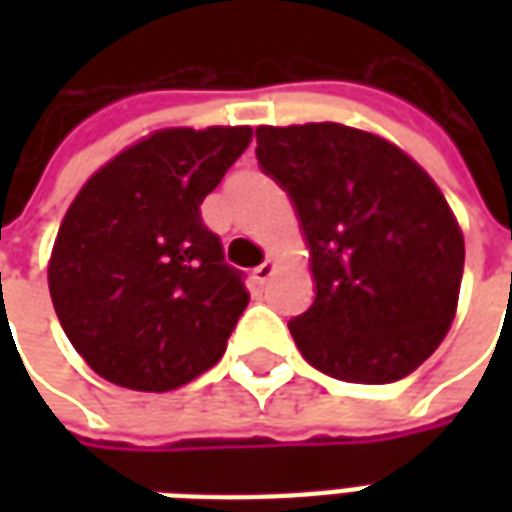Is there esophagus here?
Here are the masks:
<instances>
[{
    "label": "esophagus",
    "instance_id": "1",
    "mask_svg": "<svg viewBox=\"0 0 512 512\" xmlns=\"http://www.w3.org/2000/svg\"><path fill=\"white\" fill-rule=\"evenodd\" d=\"M271 274H274V263H271V260H266V263H260V266L252 271V279H255L257 285H266L268 279H271Z\"/></svg>",
    "mask_w": 512,
    "mask_h": 512
}]
</instances>
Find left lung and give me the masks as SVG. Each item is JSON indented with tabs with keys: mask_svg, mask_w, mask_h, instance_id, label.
Instances as JSON below:
<instances>
[{
	"mask_svg": "<svg viewBox=\"0 0 512 512\" xmlns=\"http://www.w3.org/2000/svg\"><path fill=\"white\" fill-rule=\"evenodd\" d=\"M257 164L293 200L315 301L288 323L301 356L351 384L414 373L450 329L463 235L439 186L381 136L340 123L260 126Z\"/></svg>",
	"mask_w": 512,
	"mask_h": 512,
	"instance_id": "obj_1",
	"label": "left lung"
}]
</instances>
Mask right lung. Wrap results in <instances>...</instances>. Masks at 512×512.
I'll list each match as a JSON object with an SVG mask.
<instances>
[{"mask_svg": "<svg viewBox=\"0 0 512 512\" xmlns=\"http://www.w3.org/2000/svg\"><path fill=\"white\" fill-rule=\"evenodd\" d=\"M249 142V126L164 128L76 194L51 249L49 290L101 378L169 392L222 359L249 293L200 205Z\"/></svg>", "mask_w": 512, "mask_h": 512, "instance_id": "right-lung-1", "label": "right lung"}]
</instances>
